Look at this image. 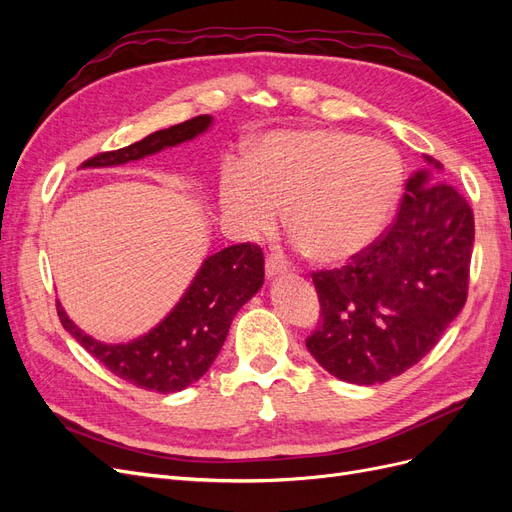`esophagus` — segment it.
Wrapping results in <instances>:
<instances>
[{
	"instance_id": "34e87169",
	"label": "esophagus",
	"mask_w": 512,
	"mask_h": 512,
	"mask_svg": "<svg viewBox=\"0 0 512 512\" xmlns=\"http://www.w3.org/2000/svg\"><path fill=\"white\" fill-rule=\"evenodd\" d=\"M265 269H267V275L273 277V275H277V273H284V271H286V262H284L280 256L269 254V256H267Z\"/></svg>"
}]
</instances>
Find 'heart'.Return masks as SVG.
<instances>
[{
    "mask_svg": "<svg viewBox=\"0 0 512 512\" xmlns=\"http://www.w3.org/2000/svg\"><path fill=\"white\" fill-rule=\"evenodd\" d=\"M401 160L382 141L346 130L273 132L250 164L222 173V207L250 235L288 226L314 260L335 265L378 239L401 190Z\"/></svg>",
    "mask_w": 512,
    "mask_h": 512,
    "instance_id": "obj_1",
    "label": "heart"
}]
</instances>
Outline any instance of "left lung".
Wrapping results in <instances>:
<instances>
[{
	"label": "left lung",
	"instance_id": "left-lung-1",
	"mask_svg": "<svg viewBox=\"0 0 512 512\" xmlns=\"http://www.w3.org/2000/svg\"><path fill=\"white\" fill-rule=\"evenodd\" d=\"M436 179L416 173L395 220L346 267L312 271L320 322L305 344L339 380L401 376L466 305L474 213L455 185Z\"/></svg>",
	"mask_w": 512,
	"mask_h": 512
}]
</instances>
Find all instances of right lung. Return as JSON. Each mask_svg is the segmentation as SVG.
I'll return each instance as SVG.
<instances>
[{"mask_svg": "<svg viewBox=\"0 0 512 512\" xmlns=\"http://www.w3.org/2000/svg\"><path fill=\"white\" fill-rule=\"evenodd\" d=\"M209 123V115L192 117L177 126L153 132L134 145L102 151L85 160L83 166H115L141 160L164 147L190 141L205 132ZM262 282L265 256L260 245L239 243L209 256L168 318L130 344L108 346L96 342L74 327L59 303L57 316L76 342L121 380L153 393H177L211 367L228 335L232 318L245 301L254 297Z\"/></svg>", "mask_w": 512, "mask_h": 512, "instance_id": "right-lung-1", "label": "right lung"}]
</instances>
